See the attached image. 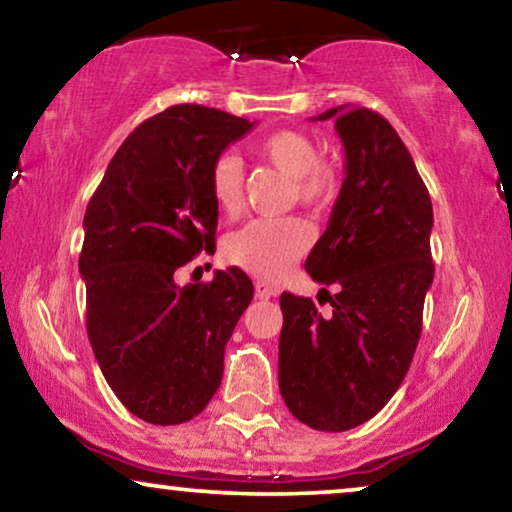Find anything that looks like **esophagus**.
<instances>
[{"label":"esophagus","instance_id":"obj_1","mask_svg":"<svg viewBox=\"0 0 512 512\" xmlns=\"http://www.w3.org/2000/svg\"><path fill=\"white\" fill-rule=\"evenodd\" d=\"M276 288L267 281H255V295L260 299H269V297H276Z\"/></svg>","mask_w":512,"mask_h":512}]
</instances>
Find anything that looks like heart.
Instances as JSON below:
<instances>
[{
  "instance_id": "b5f03b06",
  "label": "heart",
  "mask_w": 512,
  "mask_h": 512,
  "mask_svg": "<svg viewBox=\"0 0 512 512\" xmlns=\"http://www.w3.org/2000/svg\"><path fill=\"white\" fill-rule=\"evenodd\" d=\"M257 154L269 166L292 177L297 199L320 206L337 194L339 175L332 163L320 161L318 142L302 131H276L257 142ZM210 196L227 217L243 208V163L236 154L224 152L210 168ZM311 229L297 217L255 220L224 241V257L234 267L257 278H278L309 250Z\"/></svg>"
}]
</instances>
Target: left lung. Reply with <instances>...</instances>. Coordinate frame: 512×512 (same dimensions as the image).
<instances>
[{"mask_svg": "<svg viewBox=\"0 0 512 512\" xmlns=\"http://www.w3.org/2000/svg\"><path fill=\"white\" fill-rule=\"evenodd\" d=\"M346 177L325 234L306 257L330 316L309 297L281 295L278 388L288 410L316 431L342 433L372 419L403 384L421 337L433 283V206L395 128L367 107L339 105Z\"/></svg>", "mask_w": 512, "mask_h": 512, "instance_id": "1", "label": "left lung"}]
</instances>
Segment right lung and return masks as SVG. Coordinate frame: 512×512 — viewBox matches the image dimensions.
Returning a JSON list of instances; mask_svg holds the SVG:
<instances>
[{"instance_id": "1", "label": "right lung", "mask_w": 512, "mask_h": 512, "mask_svg": "<svg viewBox=\"0 0 512 512\" xmlns=\"http://www.w3.org/2000/svg\"><path fill=\"white\" fill-rule=\"evenodd\" d=\"M252 126L222 109L168 107L128 135L88 201L79 257L88 339L109 388L149 424L203 412L252 299L236 267L182 288L173 278L215 241L210 168Z\"/></svg>"}]
</instances>
